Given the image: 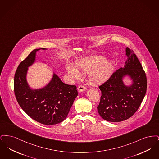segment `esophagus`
Returning a JSON list of instances; mask_svg holds the SVG:
<instances>
[{
	"label": "esophagus",
	"mask_w": 159,
	"mask_h": 159,
	"mask_svg": "<svg viewBox=\"0 0 159 159\" xmlns=\"http://www.w3.org/2000/svg\"><path fill=\"white\" fill-rule=\"evenodd\" d=\"M87 89H86V87L84 86V85H80L79 87H78V91L79 92H83V91H86Z\"/></svg>",
	"instance_id": "esophagus-1"
}]
</instances>
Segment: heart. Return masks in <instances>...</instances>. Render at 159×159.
<instances>
[{
	"label": "heart",
	"instance_id": "1",
	"mask_svg": "<svg viewBox=\"0 0 159 159\" xmlns=\"http://www.w3.org/2000/svg\"><path fill=\"white\" fill-rule=\"evenodd\" d=\"M67 71L75 79L80 77V72L89 73V79L91 83H101L104 82L114 70V64L106 61V58L96 56L78 61L76 67L70 64L66 66Z\"/></svg>",
	"mask_w": 159,
	"mask_h": 159
}]
</instances>
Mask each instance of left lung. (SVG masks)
Returning <instances> with one entry per match:
<instances>
[{
  "instance_id": "8db88e82",
  "label": "left lung",
  "mask_w": 159,
  "mask_h": 159,
  "mask_svg": "<svg viewBox=\"0 0 159 159\" xmlns=\"http://www.w3.org/2000/svg\"><path fill=\"white\" fill-rule=\"evenodd\" d=\"M128 59L123 68H119L110 78L99 86L101 99L97 107L99 114L108 121H123L135 113L144 99L147 91V77L136 55L126 48ZM129 75L133 84L126 86L122 77Z\"/></svg>"
}]
</instances>
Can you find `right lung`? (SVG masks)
Returning <instances> with one entry per match:
<instances>
[{"mask_svg": "<svg viewBox=\"0 0 159 159\" xmlns=\"http://www.w3.org/2000/svg\"><path fill=\"white\" fill-rule=\"evenodd\" d=\"M40 49L33 50L19 64L14 77V93L18 103L31 119L43 125H52L66 119L78 93L75 85L63 83L55 74L45 87L31 89L26 80L27 72Z\"/></svg>", "mask_w": 159, "mask_h": 159, "instance_id": "obj_1", "label": "right lung"}]
</instances>
